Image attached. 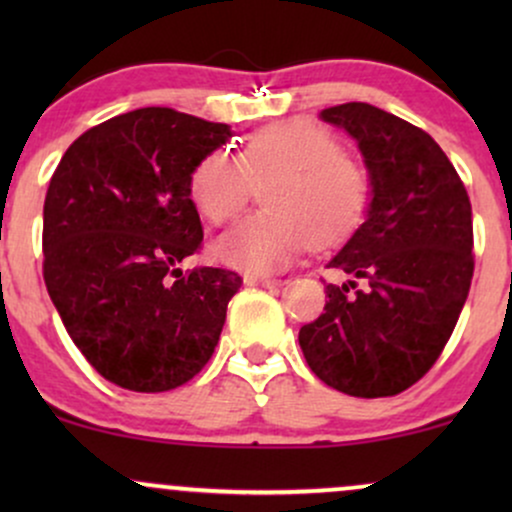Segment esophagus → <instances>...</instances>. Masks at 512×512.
<instances>
[{"label":"esophagus","mask_w":512,"mask_h":512,"mask_svg":"<svg viewBox=\"0 0 512 512\" xmlns=\"http://www.w3.org/2000/svg\"><path fill=\"white\" fill-rule=\"evenodd\" d=\"M243 281L248 286H262V289H276V286L284 284V281L274 279V276H257V274H245Z\"/></svg>","instance_id":"esophagus-1"}]
</instances>
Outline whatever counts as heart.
<instances>
[{
    "mask_svg": "<svg viewBox=\"0 0 512 512\" xmlns=\"http://www.w3.org/2000/svg\"><path fill=\"white\" fill-rule=\"evenodd\" d=\"M262 190L267 209L223 233L216 255L245 274L289 267L310 243L334 248L361 228L370 207V180L327 129L305 120L257 129L240 156L211 151L187 180L192 204L211 223H226Z\"/></svg>",
    "mask_w": 512,
    "mask_h": 512,
    "instance_id": "1",
    "label": "heart"
}]
</instances>
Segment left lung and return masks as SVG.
Listing matches in <instances>:
<instances>
[{
  "label": "left lung",
  "instance_id": "1",
  "mask_svg": "<svg viewBox=\"0 0 512 512\" xmlns=\"http://www.w3.org/2000/svg\"><path fill=\"white\" fill-rule=\"evenodd\" d=\"M320 117L356 139L370 207L327 264L351 279L325 286V313L301 327L298 344L325 385L392 397L424 378L455 330L474 274L472 204L424 129L368 103L334 105Z\"/></svg>",
  "mask_w": 512,
  "mask_h": 512
}]
</instances>
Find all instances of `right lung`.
Segmentation results:
<instances>
[{
	"label": "right lung",
	"instance_id": "right-lung-1",
	"mask_svg": "<svg viewBox=\"0 0 512 512\" xmlns=\"http://www.w3.org/2000/svg\"><path fill=\"white\" fill-rule=\"evenodd\" d=\"M228 139L223 122L139 108L81 134L52 175L45 286L86 361L125 390H175L219 344L243 279L180 262L204 238L187 180Z\"/></svg>",
	"mask_w": 512,
	"mask_h": 512
}]
</instances>
